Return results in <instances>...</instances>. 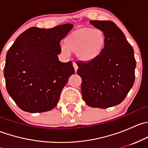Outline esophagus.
Here are the masks:
<instances>
[{"label":"esophagus","instance_id":"1","mask_svg":"<svg viewBox=\"0 0 148 148\" xmlns=\"http://www.w3.org/2000/svg\"><path fill=\"white\" fill-rule=\"evenodd\" d=\"M73 66H74L75 71H77V69H78V66H77V64L75 63V62H73Z\"/></svg>","mask_w":148,"mask_h":148}]
</instances>
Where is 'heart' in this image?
<instances>
[{
  "label": "heart",
  "instance_id": "obj_1",
  "mask_svg": "<svg viewBox=\"0 0 148 148\" xmlns=\"http://www.w3.org/2000/svg\"><path fill=\"white\" fill-rule=\"evenodd\" d=\"M107 41V35L102 30L82 27L74 30L66 37L61 51L64 55L74 52L80 62H90L101 56Z\"/></svg>",
  "mask_w": 148,
  "mask_h": 148
}]
</instances>
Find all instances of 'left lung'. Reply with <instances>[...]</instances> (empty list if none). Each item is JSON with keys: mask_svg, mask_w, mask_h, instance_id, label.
<instances>
[{"mask_svg": "<svg viewBox=\"0 0 148 148\" xmlns=\"http://www.w3.org/2000/svg\"><path fill=\"white\" fill-rule=\"evenodd\" d=\"M107 35V41L99 58L77 62L82 95L87 105L105 109L120 104L135 82L136 62L132 47L118 26L110 21H90Z\"/></svg>", "mask_w": 148, "mask_h": 148, "instance_id": "obj_1", "label": "left lung"}]
</instances>
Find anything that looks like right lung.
<instances>
[{"label":"right lung","instance_id":"add662e5","mask_svg":"<svg viewBox=\"0 0 148 148\" xmlns=\"http://www.w3.org/2000/svg\"><path fill=\"white\" fill-rule=\"evenodd\" d=\"M71 23L52 28L31 27L8 51L4 67L5 86L19 108L31 113L54 108L61 92L75 71L72 62L59 60L60 41Z\"/></svg>","mask_w":148,"mask_h":148}]
</instances>
